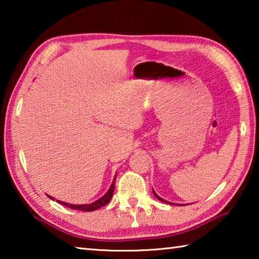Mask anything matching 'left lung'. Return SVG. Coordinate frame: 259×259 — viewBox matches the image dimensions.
Instances as JSON below:
<instances>
[{"label": "left lung", "instance_id": "left-lung-1", "mask_svg": "<svg viewBox=\"0 0 259 259\" xmlns=\"http://www.w3.org/2000/svg\"><path fill=\"white\" fill-rule=\"evenodd\" d=\"M153 193H154V195H155V198L157 199V200H160V201H162V202H164V203H170V204H175V203H171V202H168V201H165V200H163L162 198H160L159 195L156 194V193L154 192V190H153Z\"/></svg>", "mask_w": 259, "mask_h": 259}]
</instances>
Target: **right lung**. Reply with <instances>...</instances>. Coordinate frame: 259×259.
Wrapping results in <instances>:
<instances>
[{"instance_id": "obj_1", "label": "right lung", "mask_w": 259, "mask_h": 259, "mask_svg": "<svg viewBox=\"0 0 259 259\" xmlns=\"http://www.w3.org/2000/svg\"><path fill=\"white\" fill-rule=\"evenodd\" d=\"M115 179H116V175H115V178H114L112 185H111V187H109V190L107 191L106 194L102 196L100 199H98L97 201H95V202H93V203L71 204V203H67V202H63V201H59V200H57V202L65 205V207L74 209V210H80V211H95V210H97L99 208L104 207V205H106L109 202V201H111L112 196H113V193H114V184H115ZM48 196H49V195H48ZM49 198L51 200H55L54 198H52V196H49Z\"/></svg>"}]
</instances>
